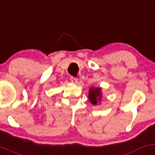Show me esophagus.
<instances>
[{
	"mask_svg": "<svg viewBox=\"0 0 155 155\" xmlns=\"http://www.w3.org/2000/svg\"><path fill=\"white\" fill-rule=\"evenodd\" d=\"M70 80H71V83H73V84H77V83L78 82V78H74V77H71Z\"/></svg>",
	"mask_w": 155,
	"mask_h": 155,
	"instance_id": "1",
	"label": "esophagus"
}]
</instances>
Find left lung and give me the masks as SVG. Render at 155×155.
Wrapping results in <instances>:
<instances>
[{"label":"left lung","instance_id":"left-lung-1","mask_svg":"<svg viewBox=\"0 0 155 155\" xmlns=\"http://www.w3.org/2000/svg\"><path fill=\"white\" fill-rule=\"evenodd\" d=\"M102 99V89L100 87H91L89 91V100L94 106L101 103Z\"/></svg>","mask_w":155,"mask_h":155}]
</instances>
